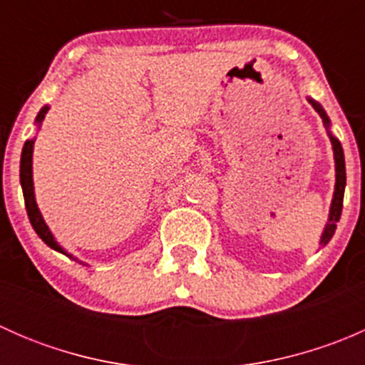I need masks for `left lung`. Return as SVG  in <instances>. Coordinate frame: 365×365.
Returning a JSON list of instances; mask_svg holds the SVG:
<instances>
[{
    "instance_id": "obj_1",
    "label": "left lung",
    "mask_w": 365,
    "mask_h": 365,
    "mask_svg": "<svg viewBox=\"0 0 365 365\" xmlns=\"http://www.w3.org/2000/svg\"><path fill=\"white\" fill-rule=\"evenodd\" d=\"M311 104H312V108L319 113V116L323 118V121H325L327 127H329V118H327V114L322 109V106L316 104L314 101H311ZM330 141H332L334 159H336V190H334L332 206H330V219H329V224H327L325 231H323L322 244H327V242L332 238V235L336 233L337 222H339V219H341L342 197H344V187H346V168H344V153H342V146L332 134H330Z\"/></svg>"
}]
</instances>
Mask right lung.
<instances>
[{"label": "right lung", "instance_id": "obj_1", "mask_svg": "<svg viewBox=\"0 0 365 365\" xmlns=\"http://www.w3.org/2000/svg\"><path fill=\"white\" fill-rule=\"evenodd\" d=\"M47 108H43L42 111L36 116V121H42L43 116H46ZM31 157H33V141H26L23 148V155H21V185H23V194H24V203H26V212H28L29 222H31L33 230L36 231L40 238L49 245L54 251L65 252L60 245L54 240L53 233L49 231V227L43 222L42 215L38 212V206H36L35 201V192H33V178H31Z\"/></svg>", "mask_w": 365, "mask_h": 365}]
</instances>
